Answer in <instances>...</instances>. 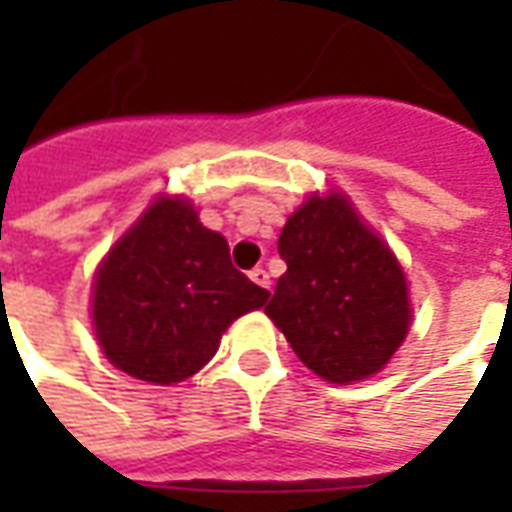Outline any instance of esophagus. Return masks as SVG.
<instances>
[{"label": "esophagus", "instance_id": "obj_1", "mask_svg": "<svg viewBox=\"0 0 512 512\" xmlns=\"http://www.w3.org/2000/svg\"><path fill=\"white\" fill-rule=\"evenodd\" d=\"M249 279H252L255 285H260V288H271V277H268L266 268H252V271H249Z\"/></svg>", "mask_w": 512, "mask_h": 512}]
</instances>
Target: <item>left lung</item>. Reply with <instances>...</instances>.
Masks as SVG:
<instances>
[{
  "instance_id": "obj_1",
  "label": "left lung",
  "mask_w": 512,
  "mask_h": 512,
  "mask_svg": "<svg viewBox=\"0 0 512 512\" xmlns=\"http://www.w3.org/2000/svg\"><path fill=\"white\" fill-rule=\"evenodd\" d=\"M288 271L268 301L312 373L351 384L378 373L411 323L406 274L343 194H312L279 233Z\"/></svg>"
}]
</instances>
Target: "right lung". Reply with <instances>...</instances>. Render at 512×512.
I'll return each instance as SVG.
<instances>
[{
  "label": "right lung",
  "instance_id": "obj_1",
  "mask_svg": "<svg viewBox=\"0 0 512 512\" xmlns=\"http://www.w3.org/2000/svg\"><path fill=\"white\" fill-rule=\"evenodd\" d=\"M268 296L230 263L224 235L202 227L189 200L158 197L95 274V337L117 370L178 384L208 365L227 326Z\"/></svg>",
  "mask_w": 512,
  "mask_h": 512
}]
</instances>
